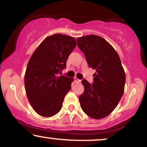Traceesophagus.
<instances>
[{
	"label": "esophagus",
	"instance_id": "34e87169",
	"mask_svg": "<svg viewBox=\"0 0 147 147\" xmlns=\"http://www.w3.org/2000/svg\"><path fill=\"white\" fill-rule=\"evenodd\" d=\"M74 80H75V82H76V83H77V84L80 83V82H81L80 79H79L78 78H77V77H75V78H74Z\"/></svg>",
	"mask_w": 147,
	"mask_h": 147
}]
</instances>
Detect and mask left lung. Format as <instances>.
I'll use <instances>...</instances> for the list:
<instances>
[{"mask_svg": "<svg viewBox=\"0 0 147 147\" xmlns=\"http://www.w3.org/2000/svg\"><path fill=\"white\" fill-rule=\"evenodd\" d=\"M77 45L84 52L89 67L95 69L93 84L86 79L79 99L82 110L93 119L110 115L122 98L126 75L119 55L109 42L97 35L79 37Z\"/></svg>", "mask_w": 147, "mask_h": 147, "instance_id": "left-lung-1", "label": "left lung"}]
</instances>
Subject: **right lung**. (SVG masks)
Listing matches in <instances>:
<instances>
[{"instance_id": "add662e5", "label": "right lung", "mask_w": 147, "mask_h": 147, "mask_svg": "<svg viewBox=\"0 0 147 147\" xmlns=\"http://www.w3.org/2000/svg\"><path fill=\"white\" fill-rule=\"evenodd\" d=\"M77 45L73 37L61 34L47 36L30 57L25 74V89L36 113L49 117L62 108L73 78L59 75Z\"/></svg>"}]
</instances>
